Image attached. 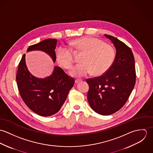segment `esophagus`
Returning <instances> with one entry per match:
<instances>
[{
	"instance_id": "34e87169",
	"label": "esophagus",
	"mask_w": 153,
	"mask_h": 153,
	"mask_svg": "<svg viewBox=\"0 0 153 153\" xmlns=\"http://www.w3.org/2000/svg\"><path fill=\"white\" fill-rule=\"evenodd\" d=\"M75 82L76 84H78V83H79V82H82V80H81V79H76V80L75 81Z\"/></svg>"
}]
</instances>
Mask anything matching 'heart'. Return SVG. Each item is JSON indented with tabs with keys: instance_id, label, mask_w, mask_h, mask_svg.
I'll use <instances>...</instances> for the list:
<instances>
[{
	"instance_id": "b5f03b06",
	"label": "heart",
	"mask_w": 153,
	"mask_h": 153,
	"mask_svg": "<svg viewBox=\"0 0 153 153\" xmlns=\"http://www.w3.org/2000/svg\"><path fill=\"white\" fill-rule=\"evenodd\" d=\"M73 49L82 53L81 64L74 66L70 71L71 76L81 78L92 72L100 76L107 73L113 65L115 51L109 44L94 37H82L71 42ZM56 60L65 69H70L73 64V54L71 48L61 46L56 51Z\"/></svg>"
}]
</instances>
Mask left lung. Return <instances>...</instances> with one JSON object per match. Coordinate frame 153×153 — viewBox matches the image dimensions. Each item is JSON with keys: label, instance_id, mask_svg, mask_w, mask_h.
Segmentation results:
<instances>
[{"label": "left lung", "instance_id": "obj_1", "mask_svg": "<svg viewBox=\"0 0 153 153\" xmlns=\"http://www.w3.org/2000/svg\"><path fill=\"white\" fill-rule=\"evenodd\" d=\"M104 36L116 49L114 62L102 76L87 79V98L92 109L102 115H109L121 109L128 100L135 84L134 57L131 49L117 38Z\"/></svg>", "mask_w": 153, "mask_h": 153}]
</instances>
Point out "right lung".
Wrapping results in <instances>:
<instances>
[{"mask_svg": "<svg viewBox=\"0 0 153 153\" xmlns=\"http://www.w3.org/2000/svg\"><path fill=\"white\" fill-rule=\"evenodd\" d=\"M56 43V39H47L30 46L27 52L42 51L52 58L54 63ZM16 82L22 100L28 108L41 116L49 117L60 110L75 81L57 66L48 76L39 78L33 76L27 69L24 54L18 66Z\"/></svg>", "mask_w": 153, "mask_h": 153, "instance_id": "1", "label": "right lung"}]
</instances>
